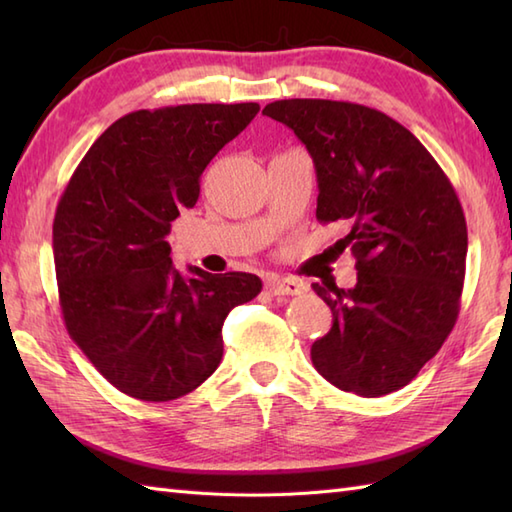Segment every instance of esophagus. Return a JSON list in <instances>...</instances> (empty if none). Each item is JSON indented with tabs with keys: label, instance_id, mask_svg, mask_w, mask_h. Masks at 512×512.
Returning <instances> with one entry per match:
<instances>
[{
	"label": "esophagus",
	"instance_id": "obj_1",
	"mask_svg": "<svg viewBox=\"0 0 512 512\" xmlns=\"http://www.w3.org/2000/svg\"><path fill=\"white\" fill-rule=\"evenodd\" d=\"M266 288L270 295H277V297H284V295H301L306 286H303V281L297 279H290V277H279V275H270L266 279Z\"/></svg>",
	"mask_w": 512,
	"mask_h": 512
}]
</instances>
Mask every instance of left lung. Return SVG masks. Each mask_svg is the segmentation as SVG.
I'll return each mask as SVG.
<instances>
[{"label": "left lung", "instance_id": "1", "mask_svg": "<svg viewBox=\"0 0 512 512\" xmlns=\"http://www.w3.org/2000/svg\"><path fill=\"white\" fill-rule=\"evenodd\" d=\"M264 114L290 127L317 171V220L341 222L356 286L312 284L332 310L312 343L317 372L363 398L411 383L460 312L466 220L449 178L407 127L372 107L286 99Z\"/></svg>", "mask_w": 512, "mask_h": 512}]
</instances>
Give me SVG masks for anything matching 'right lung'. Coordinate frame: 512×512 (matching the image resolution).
Wrapping results in <instances>:
<instances>
[{
	"label": "right lung",
	"mask_w": 512,
	"mask_h": 512,
	"mask_svg": "<svg viewBox=\"0 0 512 512\" xmlns=\"http://www.w3.org/2000/svg\"><path fill=\"white\" fill-rule=\"evenodd\" d=\"M257 103L138 110L96 138L65 187L52 224L65 328L123 391L167 402L189 394L222 361V325L262 292L250 273L211 275L171 264L167 235L198 202L200 176L242 134Z\"/></svg>",
	"instance_id": "obj_1"
}]
</instances>
